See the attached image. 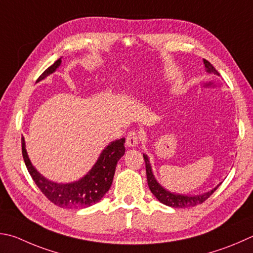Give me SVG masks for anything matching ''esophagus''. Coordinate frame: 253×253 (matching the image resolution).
<instances>
[{
	"label": "esophagus",
	"mask_w": 253,
	"mask_h": 253,
	"mask_svg": "<svg viewBox=\"0 0 253 253\" xmlns=\"http://www.w3.org/2000/svg\"><path fill=\"white\" fill-rule=\"evenodd\" d=\"M138 141H139L138 132L135 130L128 132V135L126 137V145L128 147H136L138 145Z\"/></svg>",
	"instance_id": "34e87169"
}]
</instances>
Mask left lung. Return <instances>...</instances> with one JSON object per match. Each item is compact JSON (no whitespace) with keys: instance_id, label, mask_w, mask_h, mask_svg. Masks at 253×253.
<instances>
[{"instance_id":"1","label":"left lung","mask_w":253,"mask_h":253,"mask_svg":"<svg viewBox=\"0 0 253 253\" xmlns=\"http://www.w3.org/2000/svg\"><path fill=\"white\" fill-rule=\"evenodd\" d=\"M204 64L207 72L210 73V74L219 75L218 71L211 65L210 62L207 61V59H204ZM142 156H144V160L146 164V174H147V181H148L149 189L151 192H153V195L156 197V198H157L160 203L164 205L172 207V208H189V207H195L197 205L203 204L204 201L208 199L219 187L217 186L215 188H213L212 190L206 192V194H201L197 196L171 194V192H169L168 190L164 189V188L157 182V180H156L153 174V170H151V166H150L148 157H147V155L145 154Z\"/></svg>"}]
</instances>
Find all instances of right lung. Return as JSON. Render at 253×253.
Here are the masks:
<instances>
[{
	"instance_id": "right-lung-1",
	"label": "right lung",
	"mask_w": 253,
	"mask_h": 253,
	"mask_svg": "<svg viewBox=\"0 0 253 253\" xmlns=\"http://www.w3.org/2000/svg\"><path fill=\"white\" fill-rule=\"evenodd\" d=\"M61 58L57 59L53 65H50L39 77L38 81H42L56 71V68L61 65ZM124 144H125V138L112 141L103 150V153L100 154L98 160L89 172L83 177L81 180L71 183H56L49 181L36 170L33 165L31 164L29 156H27L25 141L23 137L22 155L32 179L50 203L61 207V208L81 209L98 203L109 190L113 182L116 165L118 160L125 154Z\"/></svg>"
}]
</instances>
